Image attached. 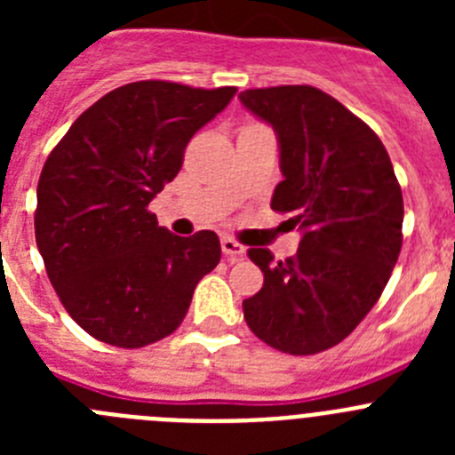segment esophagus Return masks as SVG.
<instances>
[{
	"label": "esophagus",
	"mask_w": 455,
	"mask_h": 455,
	"mask_svg": "<svg viewBox=\"0 0 455 455\" xmlns=\"http://www.w3.org/2000/svg\"><path fill=\"white\" fill-rule=\"evenodd\" d=\"M220 248H223V255L228 257V262H239L246 255V248L241 246L239 241L232 239V236H223L220 239Z\"/></svg>",
	"instance_id": "34e87169"
}]
</instances>
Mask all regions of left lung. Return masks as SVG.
I'll return each mask as SVG.
<instances>
[{"mask_svg":"<svg viewBox=\"0 0 455 455\" xmlns=\"http://www.w3.org/2000/svg\"><path fill=\"white\" fill-rule=\"evenodd\" d=\"M241 104L280 143L271 209L303 232L296 255L248 257L264 273L243 300L248 328L289 355H315L347 339L380 299L403 243V196L367 123L315 86L248 88Z\"/></svg>","mask_w":455,"mask_h":455,"instance_id":"1","label":"left lung"}]
</instances>
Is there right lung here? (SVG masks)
<instances>
[{"label": "right lung", "instance_id": "obj_1", "mask_svg": "<svg viewBox=\"0 0 455 455\" xmlns=\"http://www.w3.org/2000/svg\"><path fill=\"white\" fill-rule=\"evenodd\" d=\"M235 92L124 84L88 107L47 156L36 243L59 300L95 339L140 348L168 337L200 277L220 262L216 232L171 235L148 204L175 180L191 136Z\"/></svg>", "mask_w": 455, "mask_h": 455}]
</instances>
